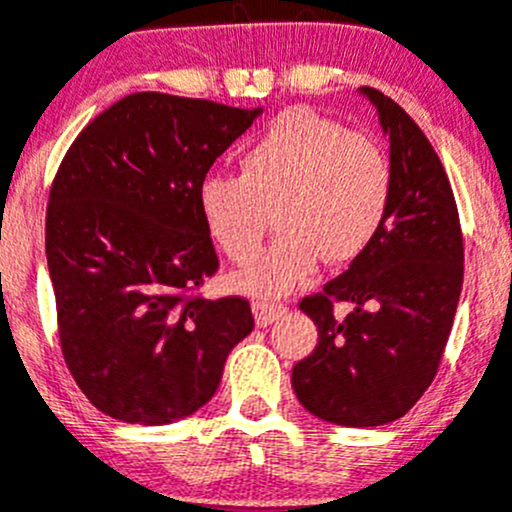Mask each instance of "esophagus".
I'll list each match as a JSON object with an SVG mask.
<instances>
[{"label":"esophagus","mask_w":512,"mask_h":512,"mask_svg":"<svg viewBox=\"0 0 512 512\" xmlns=\"http://www.w3.org/2000/svg\"><path fill=\"white\" fill-rule=\"evenodd\" d=\"M252 312H255L257 325L267 327V325H272L275 320H280V317L287 312V307L280 305V302L257 300V302H252Z\"/></svg>","instance_id":"obj_1"}]
</instances>
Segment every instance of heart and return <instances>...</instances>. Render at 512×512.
Wrapping results in <instances>:
<instances>
[{"label": "heart", "instance_id": "b5f03b06", "mask_svg": "<svg viewBox=\"0 0 512 512\" xmlns=\"http://www.w3.org/2000/svg\"><path fill=\"white\" fill-rule=\"evenodd\" d=\"M393 165L365 135L307 109H290L242 152L240 175L212 172L197 187L202 222L230 260L262 245L270 210L280 237L232 282L257 297H282L315 275L322 257L355 260L388 220Z\"/></svg>", "mask_w": 512, "mask_h": 512}]
</instances>
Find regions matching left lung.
<instances>
[{"label":"left lung","instance_id":"8db88e82","mask_svg":"<svg viewBox=\"0 0 512 512\" xmlns=\"http://www.w3.org/2000/svg\"><path fill=\"white\" fill-rule=\"evenodd\" d=\"M357 94L390 142L393 202L345 275L300 302L317 325V347L292 367V388L325 423L375 428L403 418L438 372L463 290V237L448 175L423 130L377 89ZM335 299L353 305L345 321L331 315Z\"/></svg>","mask_w":512,"mask_h":512}]
</instances>
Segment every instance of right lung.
I'll return each instance as SVG.
<instances>
[{
    "mask_svg": "<svg viewBox=\"0 0 512 512\" xmlns=\"http://www.w3.org/2000/svg\"><path fill=\"white\" fill-rule=\"evenodd\" d=\"M262 107L137 92L69 147L47 207L59 342L89 403L135 425H170L217 393L255 327L242 297H190L217 270L197 187Z\"/></svg>",
    "mask_w": 512,
    "mask_h": 512,
    "instance_id": "obj_1",
    "label": "right lung"
}]
</instances>
